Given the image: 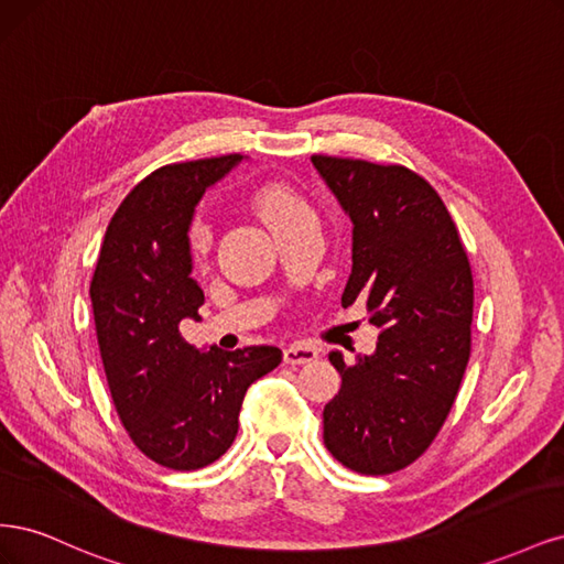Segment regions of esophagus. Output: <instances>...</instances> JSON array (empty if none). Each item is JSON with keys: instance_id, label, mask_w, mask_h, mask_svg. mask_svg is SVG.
<instances>
[{"instance_id": "34e87169", "label": "esophagus", "mask_w": 564, "mask_h": 564, "mask_svg": "<svg viewBox=\"0 0 564 564\" xmlns=\"http://www.w3.org/2000/svg\"><path fill=\"white\" fill-rule=\"evenodd\" d=\"M319 357V350L311 344H303V340H296V344L284 348V362L286 365H305L313 362Z\"/></svg>"}]
</instances>
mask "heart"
Instances as JSON below:
<instances>
[{"label": "heart", "mask_w": 564, "mask_h": 564, "mask_svg": "<svg viewBox=\"0 0 564 564\" xmlns=\"http://www.w3.org/2000/svg\"><path fill=\"white\" fill-rule=\"evenodd\" d=\"M253 207L263 218V224L272 228L284 218H292L301 212H305V202L282 183H270L263 185L259 193L253 195ZM187 249H191V256L195 263H202L204 256L209 251V228L202 224V220H195L191 226V232H187Z\"/></svg>", "instance_id": "obj_1"}]
</instances>
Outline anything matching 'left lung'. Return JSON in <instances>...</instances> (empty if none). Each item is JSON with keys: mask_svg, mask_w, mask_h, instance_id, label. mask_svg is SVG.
<instances>
[{"mask_svg": "<svg viewBox=\"0 0 564 564\" xmlns=\"http://www.w3.org/2000/svg\"><path fill=\"white\" fill-rule=\"evenodd\" d=\"M352 224L340 296L365 301L377 350L329 362L340 390L324 404V445L346 468L388 475L416 460L445 423L470 357L473 272L445 202L400 164L313 155Z\"/></svg>", "mask_w": 564, "mask_h": 564, "instance_id": "obj_1", "label": "left lung"}]
</instances>
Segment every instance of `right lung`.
Here are the masks:
<instances>
[{
	"label": "right lung",
	"mask_w": 564,
	"mask_h": 564,
	"mask_svg": "<svg viewBox=\"0 0 564 564\" xmlns=\"http://www.w3.org/2000/svg\"><path fill=\"white\" fill-rule=\"evenodd\" d=\"M240 162L169 164L143 178L110 220L89 289L119 421L148 458L174 470L224 456L247 388L282 362L275 346L199 350L178 329L204 303L187 249L195 207Z\"/></svg>",
	"instance_id": "1"
}]
</instances>
